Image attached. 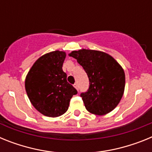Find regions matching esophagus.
<instances>
[{"label":"esophagus","instance_id":"esophagus-1","mask_svg":"<svg viewBox=\"0 0 152 152\" xmlns=\"http://www.w3.org/2000/svg\"><path fill=\"white\" fill-rule=\"evenodd\" d=\"M74 87H75V88L77 91H78V84H77V83H75V84H74Z\"/></svg>","mask_w":152,"mask_h":152}]
</instances>
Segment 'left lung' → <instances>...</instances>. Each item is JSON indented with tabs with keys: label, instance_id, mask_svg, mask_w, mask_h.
Returning <instances> with one entry per match:
<instances>
[{
	"label": "left lung",
	"instance_id": "obj_1",
	"mask_svg": "<svg viewBox=\"0 0 152 152\" xmlns=\"http://www.w3.org/2000/svg\"><path fill=\"white\" fill-rule=\"evenodd\" d=\"M69 56L77 59L89 78V89L80 94L87 110L98 116L113 110L124 93L126 77L121 65L100 51L83 49Z\"/></svg>",
	"mask_w": 152,
	"mask_h": 152
}]
</instances>
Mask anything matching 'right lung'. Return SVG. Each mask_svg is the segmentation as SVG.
<instances>
[{
    "label": "right lung",
    "mask_w": 152,
    "mask_h": 152,
    "mask_svg": "<svg viewBox=\"0 0 152 152\" xmlns=\"http://www.w3.org/2000/svg\"><path fill=\"white\" fill-rule=\"evenodd\" d=\"M66 53L54 51L43 55L33 64L25 80L26 94L33 107L44 116L57 117L68 110L77 90L67 81L62 70Z\"/></svg>",
    "instance_id": "right-lung-1"
}]
</instances>
